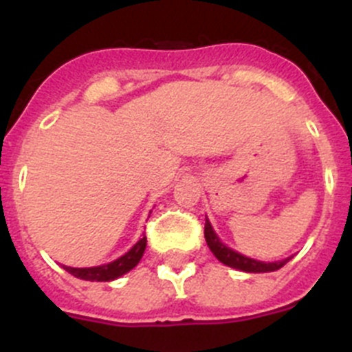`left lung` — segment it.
<instances>
[{
    "instance_id": "left-lung-1",
    "label": "left lung",
    "mask_w": 352,
    "mask_h": 352,
    "mask_svg": "<svg viewBox=\"0 0 352 352\" xmlns=\"http://www.w3.org/2000/svg\"><path fill=\"white\" fill-rule=\"evenodd\" d=\"M204 238H206V243L210 247V250L213 252V256L223 263L226 266H231V268L239 270V272L247 273H268V272H276L280 270L285 263L291 261V257L282 261H276V263H263V261L250 259V257H245L238 252H234L232 248L226 247L219 239V236L214 234L213 227H211L210 220H206L204 223Z\"/></svg>"
}]
</instances>
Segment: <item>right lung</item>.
Masks as SVG:
<instances>
[{
    "label": "right lung",
    "mask_w": 352,
    "mask_h": 352,
    "mask_svg": "<svg viewBox=\"0 0 352 352\" xmlns=\"http://www.w3.org/2000/svg\"><path fill=\"white\" fill-rule=\"evenodd\" d=\"M146 250V236H142L138 243L133 245L125 256H121L120 259L113 261L109 264H102V266H95V268H70V266H65L68 273H72L77 278H82V280L89 282H109L114 280V278H120L121 275L129 273L130 270L135 268L141 261L142 254Z\"/></svg>",
    "instance_id": "1"
}]
</instances>
